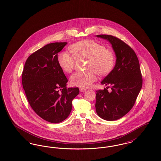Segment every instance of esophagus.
<instances>
[{
  "label": "esophagus",
  "mask_w": 161,
  "mask_h": 161,
  "mask_svg": "<svg viewBox=\"0 0 161 161\" xmlns=\"http://www.w3.org/2000/svg\"><path fill=\"white\" fill-rule=\"evenodd\" d=\"M80 91L81 92H85V91H87V89H85V88H83V87H81V88H80Z\"/></svg>",
  "instance_id": "1"
}]
</instances>
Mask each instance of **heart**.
<instances>
[{
  "label": "heart",
  "instance_id": "heart-1",
  "mask_svg": "<svg viewBox=\"0 0 161 161\" xmlns=\"http://www.w3.org/2000/svg\"><path fill=\"white\" fill-rule=\"evenodd\" d=\"M73 54L63 51L58 55L57 61L63 71L70 73L74 69L77 58H87V70L76 72L70 77V83L79 87H89L96 80L97 74L104 75L115 66L116 57L112 51L92 40L76 42L70 47Z\"/></svg>",
  "mask_w": 161,
  "mask_h": 161
}]
</instances>
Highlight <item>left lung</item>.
Listing matches in <instances>:
<instances>
[{"label": "left lung", "instance_id": "obj_1", "mask_svg": "<svg viewBox=\"0 0 161 161\" xmlns=\"http://www.w3.org/2000/svg\"><path fill=\"white\" fill-rule=\"evenodd\" d=\"M97 37L106 39L112 44L116 61L114 69L101 81L108 88L97 91L95 108L103 119L115 121L126 115L133 107L140 92L142 78L138 57L133 49L121 39L110 35Z\"/></svg>", "mask_w": 161, "mask_h": 161}]
</instances>
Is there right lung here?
Instances as JSON below:
<instances>
[{
	"mask_svg": "<svg viewBox=\"0 0 161 161\" xmlns=\"http://www.w3.org/2000/svg\"><path fill=\"white\" fill-rule=\"evenodd\" d=\"M67 42L47 44L31 54L22 72V85L33 110L46 121L59 123L72 108L78 87L67 88L68 79L58 64V53Z\"/></svg>",
	"mask_w": 161,
	"mask_h": 161,
	"instance_id": "obj_1",
	"label": "right lung"
}]
</instances>
